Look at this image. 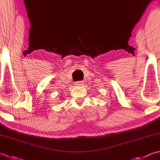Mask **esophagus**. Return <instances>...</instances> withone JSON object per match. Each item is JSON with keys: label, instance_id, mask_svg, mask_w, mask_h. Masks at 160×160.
<instances>
[{"label": "esophagus", "instance_id": "34e87169", "mask_svg": "<svg viewBox=\"0 0 160 160\" xmlns=\"http://www.w3.org/2000/svg\"><path fill=\"white\" fill-rule=\"evenodd\" d=\"M83 81H77V82H75V84H76V86H80V85H82L83 84Z\"/></svg>", "mask_w": 160, "mask_h": 160}]
</instances>
